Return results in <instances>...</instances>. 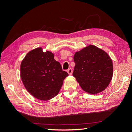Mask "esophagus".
<instances>
[{
  "label": "esophagus",
  "mask_w": 132,
  "mask_h": 132,
  "mask_svg": "<svg viewBox=\"0 0 132 132\" xmlns=\"http://www.w3.org/2000/svg\"><path fill=\"white\" fill-rule=\"evenodd\" d=\"M72 71H73V70H72V69H71V68L68 69V74H69V75H72Z\"/></svg>",
  "instance_id": "obj_1"
}]
</instances>
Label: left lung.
Here are the masks:
<instances>
[{"label":"left lung","instance_id":"8db88e82","mask_svg":"<svg viewBox=\"0 0 132 132\" xmlns=\"http://www.w3.org/2000/svg\"><path fill=\"white\" fill-rule=\"evenodd\" d=\"M72 75L83 91L96 94L107 87L113 76V63L104 50L90 45L77 52Z\"/></svg>","mask_w":132,"mask_h":132}]
</instances>
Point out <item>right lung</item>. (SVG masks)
<instances>
[{
  "instance_id": "right-lung-1",
  "label": "right lung",
  "mask_w": 132,
  "mask_h": 132,
  "mask_svg": "<svg viewBox=\"0 0 132 132\" xmlns=\"http://www.w3.org/2000/svg\"><path fill=\"white\" fill-rule=\"evenodd\" d=\"M68 75L53 53L44 52L42 47L29 52L21 63L20 77L25 88L39 100L46 101L57 96Z\"/></svg>"
}]
</instances>
